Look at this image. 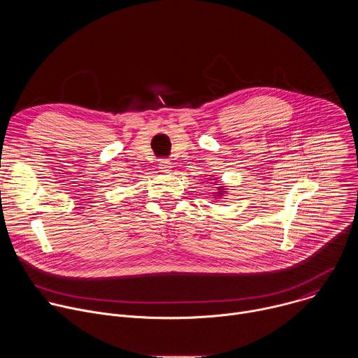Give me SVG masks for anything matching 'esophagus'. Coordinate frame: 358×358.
Masks as SVG:
<instances>
[{"instance_id": "34e87169", "label": "esophagus", "mask_w": 358, "mask_h": 358, "mask_svg": "<svg viewBox=\"0 0 358 358\" xmlns=\"http://www.w3.org/2000/svg\"><path fill=\"white\" fill-rule=\"evenodd\" d=\"M171 162L169 160V159H162L160 162H159V169L163 171V173H169V171H171Z\"/></svg>"}]
</instances>
